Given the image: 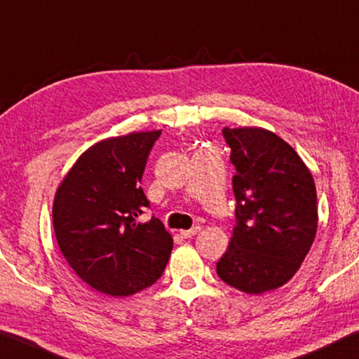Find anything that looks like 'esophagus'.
<instances>
[{
	"mask_svg": "<svg viewBox=\"0 0 359 359\" xmlns=\"http://www.w3.org/2000/svg\"><path fill=\"white\" fill-rule=\"evenodd\" d=\"M198 231H201V226H194V228H191V229H186V231H181V237H184V239H189V237H192V236H196Z\"/></svg>",
	"mask_w": 359,
	"mask_h": 359,
	"instance_id": "1",
	"label": "esophagus"
}]
</instances>
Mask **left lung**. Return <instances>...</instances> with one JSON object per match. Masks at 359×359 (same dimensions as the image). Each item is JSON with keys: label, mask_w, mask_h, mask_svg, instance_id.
Masks as SVG:
<instances>
[{"label": "left lung", "mask_w": 359, "mask_h": 359, "mask_svg": "<svg viewBox=\"0 0 359 359\" xmlns=\"http://www.w3.org/2000/svg\"><path fill=\"white\" fill-rule=\"evenodd\" d=\"M236 168V226L217 263L219 279L245 294L280 287L316 236L314 180L294 149L263 128H223Z\"/></svg>", "instance_id": "obj_1"}]
</instances>
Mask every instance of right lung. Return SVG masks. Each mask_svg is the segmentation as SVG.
Instances as JSON below:
<instances>
[{"instance_id": "add662e5", "label": "right lung", "mask_w": 359, "mask_h": 359, "mask_svg": "<svg viewBox=\"0 0 359 359\" xmlns=\"http://www.w3.org/2000/svg\"><path fill=\"white\" fill-rule=\"evenodd\" d=\"M162 131L110 137L91 146L57 187L53 224L57 245L81 280L102 294L128 297L152 285L173 239L149 208L141 178Z\"/></svg>"}]
</instances>
